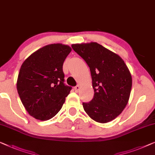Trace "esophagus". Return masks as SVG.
<instances>
[{
    "label": "esophagus",
    "mask_w": 155,
    "mask_h": 155,
    "mask_svg": "<svg viewBox=\"0 0 155 155\" xmlns=\"http://www.w3.org/2000/svg\"><path fill=\"white\" fill-rule=\"evenodd\" d=\"M74 89H75V91H76V92H78V91H79L80 89V86H79V85H78V86L75 87V88H74Z\"/></svg>",
    "instance_id": "34e87169"
}]
</instances>
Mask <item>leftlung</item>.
Instances as JSON below:
<instances>
[{
	"instance_id": "left-lung-1",
	"label": "left lung",
	"mask_w": 155,
	"mask_h": 155,
	"mask_svg": "<svg viewBox=\"0 0 155 155\" xmlns=\"http://www.w3.org/2000/svg\"><path fill=\"white\" fill-rule=\"evenodd\" d=\"M71 47L90 69L94 96L90 102L82 104L84 111L99 123L115 120L127 105L132 87L131 73L124 60L97 42Z\"/></svg>"
}]
</instances>
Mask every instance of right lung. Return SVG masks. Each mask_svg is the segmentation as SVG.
<instances>
[{
  "instance_id": "obj_1",
  "label": "right lung",
  "mask_w": 155,
  "mask_h": 155,
  "mask_svg": "<svg viewBox=\"0 0 155 155\" xmlns=\"http://www.w3.org/2000/svg\"><path fill=\"white\" fill-rule=\"evenodd\" d=\"M72 49L61 43L42 47L20 68L17 89L22 104L33 117L46 121L61 109L71 87L64 84L63 64Z\"/></svg>"
}]
</instances>
